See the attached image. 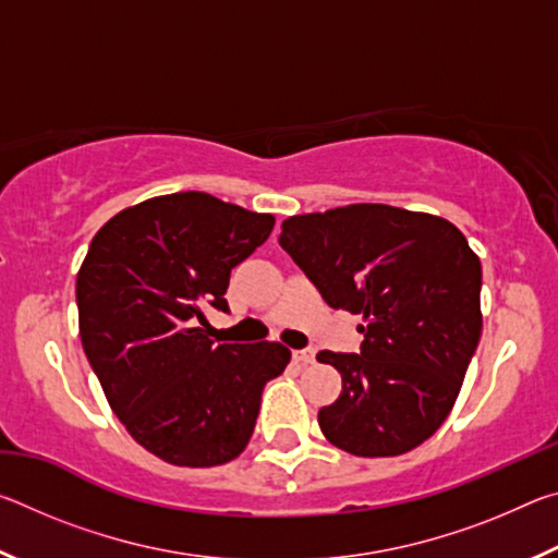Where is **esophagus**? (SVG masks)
Here are the masks:
<instances>
[{
  "label": "esophagus",
  "mask_w": 558,
  "mask_h": 558,
  "mask_svg": "<svg viewBox=\"0 0 558 558\" xmlns=\"http://www.w3.org/2000/svg\"><path fill=\"white\" fill-rule=\"evenodd\" d=\"M292 356H295L300 364H315V349L313 347L295 349V352H292Z\"/></svg>",
  "instance_id": "esophagus-1"
}]
</instances>
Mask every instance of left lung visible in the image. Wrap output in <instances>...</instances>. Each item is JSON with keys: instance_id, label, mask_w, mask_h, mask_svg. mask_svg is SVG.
Wrapping results in <instances>:
<instances>
[{"instance_id": "8db88e82", "label": "left lung", "mask_w": 558, "mask_h": 558, "mask_svg": "<svg viewBox=\"0 0 558 558\" xmlns=\"http://www.w3.org/2000/svg\"><path fill=\"white\" fill-rule=\"evenodd\" d=\"M278 241L329 307L366 319L359 354H317L342 374L339 399L317 413L325 438L359 458L428 440L483 332V266L465 235L433 214L352 204L290 216Z\"/></svg>"}]
</instances>
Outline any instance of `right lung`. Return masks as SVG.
Returning a JSON list of instances; mask_svg holds the SVG:
<instances>
[{"mask_svg": "<svg viewBox=\"0 0 558 558\" xmlns=\"http://www.w3.org/2000/svg\"><path fill=\"white\" fill-rule=\"evenodd\" d=\"M270 214L204 192L155 196L93 235L75 280L81 342L110 409L140 446L179 468L239 458L280 342L214 344L206 307L229 313L231 270L268 241Z\"/></svg>", "mask_w": 558, "mask_h": 558, "instance_id": "add662e5", "label": "right lung"}]
</instances>
